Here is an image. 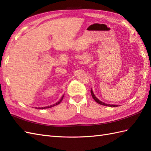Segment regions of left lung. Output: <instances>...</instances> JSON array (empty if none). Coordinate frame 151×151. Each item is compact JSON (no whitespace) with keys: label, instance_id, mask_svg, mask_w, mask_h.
<instances>
[{"label":"left lung","instance_id":"obj_1","mask_svg":"<svg viewBox=\"0 0 151 151\" xmlns=\"http://www.w3.org/2000/svg\"><path fill=\"white\" fill-rule=\"evenodd\" d=\"M91 93L93 99L94 100H95L96 102H97V103H99V104L104 105V106H110V107H117V106H118V105H111V104H105V103H104V102H101V101H99V99L95 96V95H94V93H93V91H92V89H91Z\"/></svg>","mask_w":151,"mask_h":151}]
</instances>
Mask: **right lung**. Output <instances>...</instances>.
I'll use <instances>...</instances> for the list:
<instances>
[{"label":"right lung","instance_id":"right-lung-1","mask_svg":"<svg viewBox=\"0 0 151 151\" xmlns=\"http://www.w3.org/2000/svg\"><path fill=\"white\" fill-rule=\"evenodd\" d=\"M63 97H64V96H63V97H62V98H61L60 100L58 102H56V104H53V105H51V106H46V107H42V108H38V109H45V108H51V107H52V106H56V105H58V104H60L61 102L62 101Z\"/></svg>","mask_w":151,"mask_h":151}]
</instances>
